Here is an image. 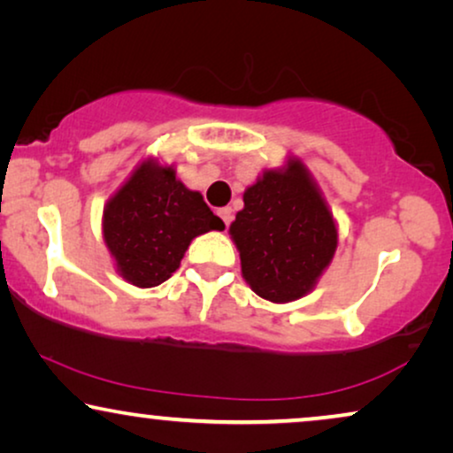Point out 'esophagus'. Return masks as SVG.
Instances as JSON below:
<instances>
[{"label":"esophagus","mask_w":453,"mask_h":453,"mask_svg":"<svg viewBox=\"0 0 453 453\" xmlns=\"http://www.w3.org/2000/svg\"><path fill=\"white\" fill-rule=\"evenodd\" d=\"M219 216L222 219V222H225V225L228 226V225H231V220H233V210L231 208H220Z\"/></svg>","instance_id":"34e87169"}]
</instances>
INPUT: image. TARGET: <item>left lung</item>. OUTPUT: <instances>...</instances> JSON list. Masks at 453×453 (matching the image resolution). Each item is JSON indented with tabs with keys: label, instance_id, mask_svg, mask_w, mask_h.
<instances>
[{
	"label": "left lung",
	"instance_id": "left-lung-1",
	"mask_svg": "<svg viewBox=\"0 0 453 453\" xmlns=\"http://www.w3.org/2000/svg\"><path fill=\"white\" fill-rule=\"evenodd\" d=\"M243 202L231 234L253 293L272 303L307 295L332 262L338 233L305 166L290 160L287 171H265Z\"/></svg>",
	"mask_w": 453,
	"mask_h": 453
}]
</instances>
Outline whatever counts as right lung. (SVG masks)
<instances>
[{
  "mask_svg": "<svg viewBox=\"0 0 453 453\" xmlns=\"http://www.w3.org/2000/svg\"><path fill=\"white\" fill-rule=\"evenodd\" d=\"M197 191L177 181L171 166L144 163L104 208L103 233L127 282L150 288L169 280L191 239L222 231Z\"/></svg>",
  "mask_w": 453,
  "mask_h": 453,
  "instance_id": "add662e5",
  "label": "right lung"
}]
</instances>
